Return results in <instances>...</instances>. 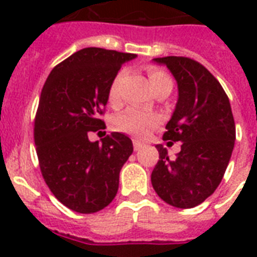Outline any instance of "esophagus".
<instances>
[{"label":"esophagus","instance_id":"obj_1","mask_svg":"<svg viewBox=\"0 0 257 257\" xmlns=\"http://www.w3.org/2000/svg\"><path fill=\"white\" fill-rule=\"evenodd\" d=\"M143 147H144V144H143V143H141V141H139V140H133V148H135V151H140L141 148H143Z\"/></svg>","mask_w":257,"mask_h":257}]
</instances>
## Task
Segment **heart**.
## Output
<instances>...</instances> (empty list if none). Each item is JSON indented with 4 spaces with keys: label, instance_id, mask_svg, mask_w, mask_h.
Listing matches in <instances>:
<instances>
[{
    "label": "heart",
    "instance_id": "obj_1",
    "mask_svg": "<svg viewBox=\"0 0 257 257\" xmlns=\"http://www.w3.org/2000/svg\"><path fill=\"white\" fill-rule=\"evenodd\" d=\"M122 77V72H118L116 77L113 78L109 86V101L114 104L118 98V85H120V80ZM149 82L153 89L161 84H172V80L168 74L159 69H151L149 70ZM160 122V117L157 116L156 113L151 112H143L139 109L131 108L126 109L125 112L117 114L112 121L113 129L117 132L126 133V135H132L136 137H144L148 135L151 129H153L157 124Z\"/></svg>",
    "mask_w": 257,
    "mask_h": 257
}]
</instances>
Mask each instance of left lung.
<instances>
[{
  "instance_id": "left-lung-1",
  "label": "left lung",
  "mask_w": 257,
  "mask_h": 257,
  "mask_svg": "<svg viewBox=\"0 0 257 257\" xmlns=\"http://www.w3.org/2000/svg\"><path fill=\"white\" fill-rule=\"evenodd\" d=\"M153 61L171 70L179 89L163 139L181 141L176 159L156 145L153 189L169 205L193 208L216 191L231 159L236 139L231 104L223 86L200 62L176 56Z\"/></svg>"
}]
</instances>
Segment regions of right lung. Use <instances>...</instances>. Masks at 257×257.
<instances>
[{
    "label": "right lung",
    "instance_id": "right-lung-1",
    "mask_svg": "<svg viewBox=\"0 0 257 257\" xmlns=\"http://www.w3.org/2000/svg\"><path fill=\"white\" fill-rule=\"evenodd\" d=\"M136 54L85 48L58 64L46 78L34 118V144L46 185L78 213H94L112 203L132 140L113 132L98 141L89 133L105 128L100 116L110 82Z\"/></svg>",
    "mask_w": 257,
    "mask_h": 257
}]
</instances>
